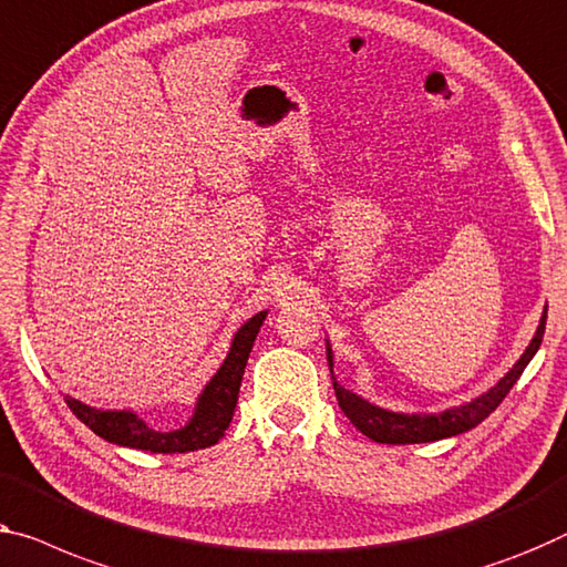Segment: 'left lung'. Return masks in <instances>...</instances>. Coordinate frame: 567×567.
Returning a JSON list of instances; mask_svg holds the SVG:
<instances>
[{"instance_id":"left-lung-1","label":"left lung","mask_w":567,"mask_h":567,"mask_svg":"<svg viewBox=\"0 0 567 567\" xmlns=\"http://www.w3.org/2000/svg\"><path fill=\"white\" fill-rule=\"evenodd\" d=\"M545 320H547V308L543 312V318H539L537 331L532 336V341L525 349V353L519 357L517 364L506 371L492 390L478 394L476 400H471L466 404H458V408H451L443 412H392L367 402L364 396L343 390L333 377L338 408H341L343 415L353 422V427L361 430V433L371 437L374 443H390V445L433 443V441H443V437L468 433L471 427H476L478 422H484L488 415H492V412L502 404L504 396L509 394L512 386L517 384L522 371L527 369L532 357H535L539 349V343H543ZM326 351H328V367H331V374H333L331 343L326 346Z\"/></svg>"}]
</instances>
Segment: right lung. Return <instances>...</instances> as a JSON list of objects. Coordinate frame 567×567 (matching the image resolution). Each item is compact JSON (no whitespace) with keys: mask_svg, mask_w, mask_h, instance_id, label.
I'll list each match as a JSON object with an SVG mask.
<instances>
[{"mask_svg":"<svg viewBox=\"0 0 567 567\" xmlns=\"http://www.w3.org/2000/svg\"><path fill=\"white\" fill-rule=\"evenodd\" d=\"M265 318L267 310H261L234 333L231 349L226 353L224 364L210 377V382L203 386L196 408H193V415L183 427L171 430V433H159V430L150 427L137 412L99 410L91 408V404H83L81 400H73V396H65L68 408L73 410V415L83 425H89L99 437H104V441L114 445L137 447V451L150 453H188L200 451V447H210L218 443V437L224 435V430L229 427L234 417L244 369H247L249 351L255 346V338L261 323H265Z\"/></svg>","mask_w":567,"mask_h":567,"instance_id":"obj_1","label":"right lung"}]
</instances>
